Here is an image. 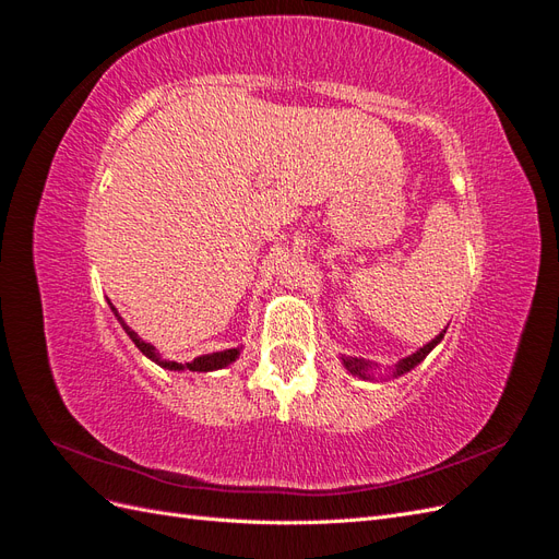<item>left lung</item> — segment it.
Masks as SVG:
<instances>
[{
	"mask_svg": "<svg viewBox=\"0 0 559 559\" xmlns=\"http://www.w3.org/2000/svg\"><path fill=\"white\" fill-rule=\"evenodd\" d=\"M443 333H447V331H441L432 342H427V345H425V347H420L416 354H411V356H406V359L399 361V364L394 366V378H396V376H404V373H408L411 368H416V366L425 359V356L439 345L441 337H443ZM342 364H345V368L349 370L352 376H356V378H364V380H370V370H373V364H370V361H366V359H356V356H342Z\"/></svg>",
	"mask_w": 559,
	"mask_h": 559,
	"instance_id": "1",
	"label": "left lung"
}]
</instances>
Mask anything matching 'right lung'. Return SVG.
<instances>
[{"mask_svg": "<svg viewBox=\"0 0 559 559\" xmlns=\"http://www.w3.org/2000/svg\"><path fill=\"white\" fill-rule=\"evenodd\" d=\"M108 305H110V302H108ZM110 309H112V313H116V317H118L120 325L124 328V333L130 335L134 345L141 349V354H146L151 361H155L157 366H163V368H167V370H198V373H207V370H219V368H224V366H228V364H234V361L238 359V354H240V349L236 347V349H224V352L203 354V356H198V359H193L191 364L165 361V359H160V354L155 352V347H153V345H148V342H143V340L132 331V328L122 321V317H120L116 307L110 305Z\"/></svg>", "mask_w": 559, "mask_h": 559, "instance_id": "obj_1", "label": "right lung"}]
</instances>
